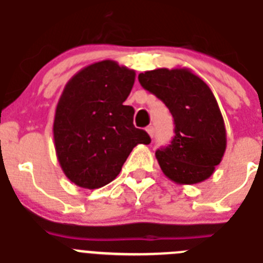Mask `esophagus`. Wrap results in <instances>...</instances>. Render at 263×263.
Returning <instances> with one entry per match:
<instances>
[{"mask_svg":"<svg viewBox=\"0 0 263 263\" xmlns=\"http://www.w3.org/2000/svg\"><path fill=\"white\" fill-rule=\"evenodd\" d=\"M147 132H148V135H149L151 138H154V135H155V127H154V125H149V127L147 128Z\"/></svg>","mask_w":263,"mask_h":263,"instance_id":"1","label":"esophagus"}]
</instances>
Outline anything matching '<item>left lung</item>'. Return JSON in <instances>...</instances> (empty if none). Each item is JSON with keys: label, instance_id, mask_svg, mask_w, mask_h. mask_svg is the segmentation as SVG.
<instances>
[{"label": "left lung", "instance_id": "1", "mask_svg": "<svg viewBox=\"0 0 263 263\" xmlns=\"http://www.w3.org/2000/svg\"><path fill=\"white\" fill-rule=\"evenodd\" d=\"M139 82L171 111L175 136L156 151L164 175L177 184L211 177L227 148V131L213 92L188 68H157L139 74Z\"/></svg>", "mask_w": 263, "mask_h": 263}]
</instances>
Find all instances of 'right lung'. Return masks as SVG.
<instances>
[{
  "mask_svg": "<svg viewBox=\"0 0 263 263\" xmlns=\"http://www.w3.org/2000/svg\"><path fill=\"white\" fill-rule=\"evenodd\" d=\"M134 83V70L102 61L84 67L66 84L52 132L59 164L75 185H107L134 147L151 143L149 135L134 125L135 109L124 106Z\"/></svg>",
  "mask_w": 263,
  "mask_h": 263,
  "instance_id": "1",
  "label": "right lung"
}]
</instances>
